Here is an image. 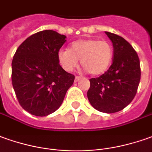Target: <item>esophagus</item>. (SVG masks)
<instances>
[{
    "label": "esophagus",
    "mask_w": 152,
    "mask_h": 152,
    "mask_svg": "<svg viewBox=\"0 0 152 152\" xmlns=\"http://www.w3.org/2000/svg\"><path fill=\"white\" fill-rule=\"evenodd\" d=\"M81 79H82V77H79V76H76V77H75V79H74V82L77 83V82H78L79 80H81Z\"/></svg>",
    "instance_id": "34e87169"
}]
</instances>
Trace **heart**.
Wrapping results in <instances>:
<instances>
[{
    "label": "heart",
    "instance_id": "obj_1",
    "mask_svg": "<svg viewBox=\"0 0 152 152\" xmlns=\"http://www.w3.org/2000/svg\"><path fill=\"white\" fill-rule=\"evenodd\" d=\"M113 56V46L107 40L97 39H78L73 42L69 50H60L57 54L59 65L67 72L77 67L78 60L81 65L92 75L104 74Z\"/></svg>",
    "mask_w": 152,
    "mask_h": 152
}]
</instances>
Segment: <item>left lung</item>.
<instances>
[{
	"instance_id": "1",
	"label": "left lung",
	"mask_w": 152,
	"mask_h": 152,
	"mask_svg": "<svg viewBox=\"0 0 152 152\" xmlns=\"http://www.w3.org/2000/svg\"><path fill=\"white\" fill-rule=\"evenodd\" d=\"M113 46V61L107 72L91 78L88 98L99 112L113 113L126 107L137 91L140 60L132 46L118 34L105 32Z\"/></svg>"
}]
</instances>
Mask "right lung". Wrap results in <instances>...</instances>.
Returning <instances> with one entry per match:
<instances>
[{
  "label": "right lung",
  "instance_id": "add662e5",
  "mask_svg": "<svg viewBox=\"0 0 152 152\" xmlns=\"http://www.w3.org/2000/svg\"><path fill=\"white\" fill-rule=\"evenodd\" d=\"M66 36L51 30L26 39L16 50L11 80L19 103L32 115L45 117L61 106L74 75L59 65L58 52Z\"/></svg>",
  "mask_w": 152,
  "mask_h": 152
}]
</instances>
